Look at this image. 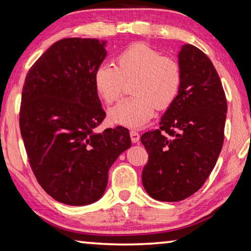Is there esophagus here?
Listing matches in <instances>:
<instances>
[{"instance_id":"obj_1","label":"esophagus","mask_w":251,"mask_h":251,"mask_svg":"<svg viewBox=\"0 0 251 251\" xmlns=\"http://www.w3.org/2000/svg\"><path fill=\"white\" fill-rule=\"evenodd\" d=\"M129 135H130V140H132L133 143H137L140 141V134H138V132H136V130L132 129L129 132Z\"/></svg>"}]
</instances>
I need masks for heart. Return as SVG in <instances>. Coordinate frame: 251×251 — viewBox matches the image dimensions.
<instances>
[{
    "label": "heart",
    "instance_id": "heart-1",
    "mask_svg": "<svg viewBox=\"0 0 251 251\" xmlns=\"http://www.w3.org/2000/svg\"><path fill=\"white\" fill-rule=\"evenodd\" d=\"M117 66L102 63L94 74L97 93L107 105L124 95L125 81L132 82L134 94L109 111L113 122L140 127L153 117L156 107L165 109L173 104L182 86V68L172 57L145 45L133 43L116 58Z\"/></svg>",
    "mask_w": 251,
    "mask_h": 251
}]
</instances>
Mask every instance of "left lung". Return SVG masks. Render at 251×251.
<instances>
[{"label":"left lung","mask_w":251,"mask_h":251,"mask_svg":"<svg viewBox=\"0 0 251 251\" xmlns=\"http://www.w3.org/2000/svg\"><path fill=\"white\" fill-rule=\"evenodd\" d=\"M182 86L160 128L142 135L149 161L143 185L155 200L176 202L192 196L216 165L225 138L226 99L216 68L192 45L178 53Z\"/></svg>","instance_id":"left-lung-1"}]
</instances>
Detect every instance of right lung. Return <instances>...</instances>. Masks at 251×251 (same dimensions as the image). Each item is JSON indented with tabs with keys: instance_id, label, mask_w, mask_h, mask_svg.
<instances>
[{
	"instance_id": "obj_1",
	"label": "right lung",
	"mask_w": 251,
	"mask_h": 251,
	"mask_svg": "<svg viewBox=\"0 0 251 251\" xmlns=\"http://www.w3.org/2000/svg\"><path fill=\"white\" fill-rule=\"evenodd\" d=\"M105 42L66 38L29 69L19 122L27 160L41 188L61 203L85 205L104 194L108 171L130 147L128 129L97 127L106 117L94 74Z\"/></svg>"
}]
</instances>
